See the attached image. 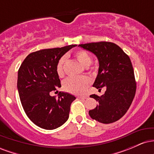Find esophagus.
Returning <instances> with one entry per match:
<instances>
[{
	"instance_id": "34e87169",
	"label": "esophagus",
	"mask_w": 154,
	"mask_h": 154,
	"mask_svg": "<svg viewBox=\"0 0 154 154\" xmlns=\"http://www.w3.org/2000/svg\"><path fill=\"white\" fill-rule=\"evenodd\" d=\"M87 95H80V96H79V98H80V99H87L88 98Z\"/></svg>"
}]
</instances>
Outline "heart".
Segmentation results:
<instances>
[{
    "instance_id": "b5f03b06",
    "label": "heart",
    "mask_w": 154,
    "mask_h": 154,
    "mask_svg": "<svg viewBox=\"0 0 154 154\" xmlns=\"http://www.w3.org/2000/svg\"><path fill=\"white\" fill-rule=\"evenodd\" d=\"M75 57L82 66L88 67L92 62L91 54L85 50H79L75 53ZM66 58L62 57L56 65V72L59 77L63 75V64ZM90 84V79L87 77L82 78H70L66 79L63 83L64 91L72 94H82L87 89Z\"/></svg>"
}]
</instances>
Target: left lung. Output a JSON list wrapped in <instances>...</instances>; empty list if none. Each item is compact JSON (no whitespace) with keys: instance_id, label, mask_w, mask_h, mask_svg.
I'll list each match as a JSON object with an SVG mask.
<instances>
[{"instance_id":"obj_1","label":"left lung","mask_w":154,"mask_h":154,"mask_svg":"<svg viewBox=\"0 0 154 154\" xmlns=\"http://www.w3.org/2000/svg\"><path fill=\"white\" fill-rule=\"evenodd\" d=\"M79 46L98 58V73L93 86L106 89L101 96L90 95L99 104L89 111V115L100 123L114 122L126 114L135 95L136 82L130 59L121 48L111 42L80 44Z\"/></svg>"}]
</instances>
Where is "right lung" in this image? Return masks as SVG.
<instances>
[{
  "instance_id": "obj_1",
  "label": "right lung",
  "mask_w": 154,
  "mask_h": 154,
  "mask_svg": "<svg viewBox=\"0 0 154 154\" xmlns=\"http://www.w3.org/2000/svg\"><path fill=\"white\" fill-rule=\"evenodd\" d=\"M77 45L43 49L31 53L18 71L17 89L26 116L45 130H54L67 121L70 106L76 98L59 92V98L50 93L61 88L56 65L68 51Z\"/></svg>"
}]
</instances>
